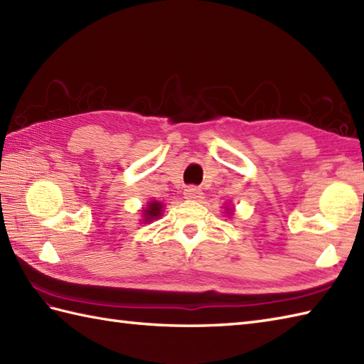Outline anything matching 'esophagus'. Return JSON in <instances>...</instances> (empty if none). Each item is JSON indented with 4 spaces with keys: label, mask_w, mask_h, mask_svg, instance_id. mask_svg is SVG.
<instances>
[{
    "label": "esophagus",
    "mask_w": 364,
    "mask_h": 364,
    "mask_svg": "<svg viewBox=\"0 0 364 364\" xmlns=\"http://www.w3.org/2000/svg\"><path fill=\"white\" fill-rule=\"evenodd\" d=\"M184 198L188 200H200L202 198V191L196 186H189L184 189Z\"/></svg>",
    "instance_id": "34e87169"
}]
</instances>
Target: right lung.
<instances>
[{
	"label": "right lung",
	"instance_id": "add662e5",
	"mask_svg": "<svg viewBox=\"0 0 364 364\" xmlns=\"http://www.w3.org/2000/svg\"><path fill=\"white\" fill-rule=\"evenodd\" d=\"M161 208L162 205L159 202H151L146 210H144V218L145 222H150L151 219H156L161 215Z\"/></svg>",
	"mask_w": 364,
	"mask_h": 364
}]
</instances>
